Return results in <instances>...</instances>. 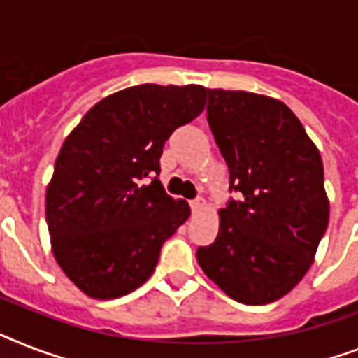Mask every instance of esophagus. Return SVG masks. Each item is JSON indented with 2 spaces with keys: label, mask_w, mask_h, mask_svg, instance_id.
I'll list each match as a JSON object with an SVG mask.
<instances>
[{
  "label": "esophagus",
  "mask_w": 358,
  "mask_h": 358,
  "mask_svg": "<svg viewBox=\"0 0 358 358\" xmlns=\"http://www.w3.org/2000/svg\"><path fill=\"white\" fill-rule=\"evenodd\" d=\"M204 208H206V202L202 199L191 200V211H193V213H200Z\"/></svg>",
  "instance_id": "34e87169"
}]
</instances>
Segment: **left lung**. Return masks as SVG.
Here are the masks:
<instances>
[{"mask_svg":"<svg viewBox=\"0 0 358 358\" xmlns=\"http://www.w3.org/2000/svg\"><path fill=\"white\" fill-rule=\"evenodd\" d=\"M208 123L243 200L219 209V235L196 261L246 305L280 300L315 261L329 222L320 150L280 99L208 88Z\"/></svg>","mask_w":358,"mask_h":358,"instance_id":"1","label":"left lung"}]
</instances>
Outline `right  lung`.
Returning a JSON list of instances; mask_svg holds the SVG:
<instances>
[{
    "mask_svg": "<svg viewBox=\"0 0 358 358\" xmlns=\"http://www.w3.org/2000/svg\"><path fill=\"white\" fill-rule=\"evenodd\" d=\"M200 84H139L104 97L55 162L45 220L58 266L78 290L112 300L152 275L165 239L191 215L158 180L164 143L206 106Z\"/></svg>",
    "mask_w": 358,
    "mask_h": 358,
    "instance_id": "1",
    "label": "right lung"
}]
</instances>
